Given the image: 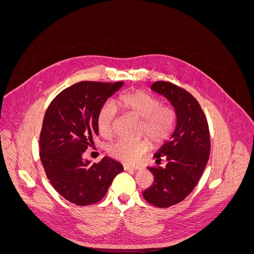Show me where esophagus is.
I'll use <instances>...</instances> for the list:
<instances>
[{"instance_id": "34e87169", "label": "esophagus", "mask_w": 254, "mask_h": 254, "mask_svg": "<svg viewBox=\"0 0 254 254\" xmlns=\"http://www.w3.org/2000/svg\"><path fill=\"white\" fill-rule=\"evenodd\" d=\"M124 170H125V171H129V170L137 171V170H140V166H129V165H124Z\"/></svg>"}]
</instances>
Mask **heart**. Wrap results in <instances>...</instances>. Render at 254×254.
<instances>
[{
	"instance_id": "obj_1",
	"label": "heart",
	"mask_w": 254,
	"mask_h": 254,
	"mask_svg": "<svg viewBox=\"0 0 254 254\" xmlns=\"http://www.w3.org/2000/svg\"><path fill=\"white\" fill-rule=\"evenodd\" d=\"M117 104L124 112L141 119L137 133L147 136L153 145H162L172 136L177 123V111L172 105H161L157 96L142 90L125 92L118 97ZM115 115L114 107L109 103L97 112V130L105 139L113 134ZM148 149L149 142L146 139L136 142L121 140L109 146L108 153L122 162L134 163Z\"/></svg>"
}]
</instances>
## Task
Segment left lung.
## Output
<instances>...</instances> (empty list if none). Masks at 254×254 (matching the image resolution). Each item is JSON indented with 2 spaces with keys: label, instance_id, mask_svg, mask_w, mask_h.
I'll use <instances>...</instances> for the list:
<instances>
[{
  "label": "left lung",
  "instance_id": "obj_1",
  "mask_svg": "<svg viewBox=\"0 0 254 254\" xmlns=\"http://www.w3.org/2000/svg\"><path fill=\"white\" fill-rule=\"evenodd\" d=\"M151 89L162 94L177 111V126L171 140L155 153L157 164L148 166L155 181L143 191L145 200L158 207L181 202L194 190L210 157L211 142L207 121L197 99L170 81H156Z\"/></svg>",
  "mask_w": 254,
  "mask_h": 254
}]
</instances>
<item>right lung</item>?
<instances>
[{
	"label": "right lung",
	"mask_w": 254,
	"mask_h": 254,
	"mask_svg": "<svg viewBox=\"0 0 254 254\" xmlns=\"http://www.w3.org/2000/svg\"><path fill=\"white\" fill-rule=\"evenodd\" d=\"M123 83L77 82L61 91L44 114L41 162L54 189L72 203L90 205L102 200L114 177L123 171V165L109 157L98 163L82 159L98 134V110Z\"/></svg>",
	"instance_id": "add662e5"
}]
</instances>
